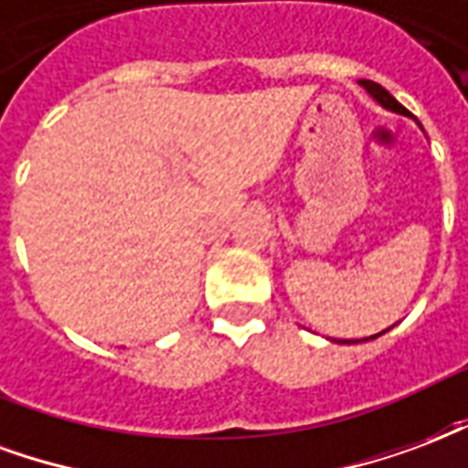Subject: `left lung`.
Instances as JSON below:
<instances>
[{
    "mask_svg": "<svg viewBox=\"0 0 468 468\" xmlns=\"http://www.w3.org/2000/svg\"><path fill=\"white\" fill-rule=\"evenodd\" d=\"M359 84H361V87H364V90L369 91V97L374 99L377 104H381V107L388 109V112H397V114H404V117H409V109H407V107H401V104H399L397 99L391 97V94H388V91L384 90V87H381V84H377V81H369V80H361ZM419 126H421V124H419ZM387 332H388V329H387ZM381 334H384V332L374 334V336H367V339H356V342L351 339V342H344V344L371 342V339H377V336H381Z\"/></svg>",
    "mask_w": 468,
    "mask_h": 468,
    "instance_id": "obj_1",
    "label": "left lung"
}]
</instances>
